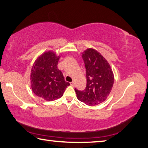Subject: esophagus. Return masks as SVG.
I'll return each instance as SVG.
<instances>
[{"mask_svg":"<svg viewBox=\"0 0 148 148\" xmlns=\"http://www.w3.org/2000/svg\"><path fill=\"white\" fill-rule=\"evenodd\" d=\"M71 85L72 86H74L75 85V83L74 82V81H72V82L71 83Z\"/></svg>","mask_w":148,"mask_h":148,"instance_id":"1","label":"esophagus"}]
</instances>
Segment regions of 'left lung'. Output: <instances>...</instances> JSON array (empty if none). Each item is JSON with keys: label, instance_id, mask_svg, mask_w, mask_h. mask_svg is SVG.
Returning a JSON list of instances; mask_svg holds the SVG:
<instances>
[{"label": "left lung", "instance_id": "8db88e82", "mask_svg": "<svg viewBox=\"0 0 148 148\" xmlns=\"http://www.w3.org/2000/svg\"><path fill=\"white\" fill-rule=\"evenodd\" d=\"M86 68V87L83 91L75 88L77 98L88 106L105 101L114 84V75L105 58L95 49L89 48L83 53Z\"/></svg>", "mask_w": 148, "mask_h": 148}]
</instances>
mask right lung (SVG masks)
<instances>
[{"label": "right lung", "instance_id": "right-lung-1", "mask_svg": "<svg viewBox=\"0 0 148 148\" xmlns=\"http://www.w3.org/2000/svg\"><path fill=\"white\" fill-rule=\"evenodd\" d=\"M60 56L53 51L43 53L37 58L31 70V88L37 97L52 101L63 95L70 84L66 82L57 67Z\"/></svg>", "mask_w": 148, "mask_h": 148}]
</instances>
